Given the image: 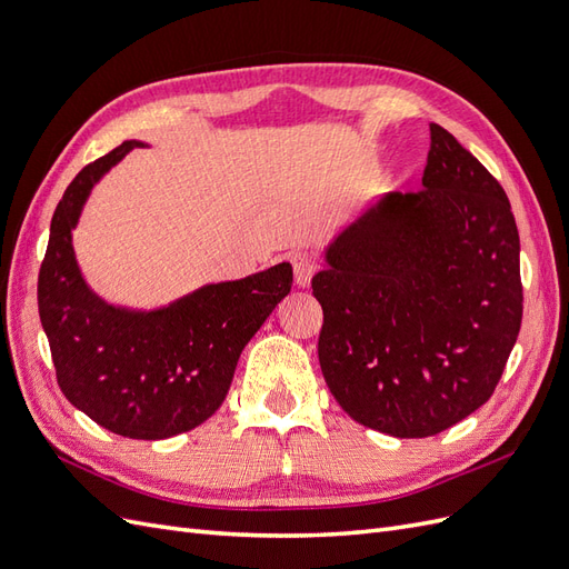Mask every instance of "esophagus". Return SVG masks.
Returning a JSON list of instances; mask_svg holds the SVG:
<instances>
[{
    "instance_id": "obj_1",
    "label": "esophagus",
    "mask_w": 569,
    "mask_h": 569,
    "mask_svg": "<svg viewBox=\"0 0 569 569\" xmlns=\"http://www.w3.org/2000/svg\"><path fill=\"white\" fill-rule=\"evenodd\" d=\"M289 263H291V268H295V282L299 284V287H308L311 284V278L316 274V270H318V263H316V258L308 253V251H295L289 256Z\"/></svg>"
}]
</instances>
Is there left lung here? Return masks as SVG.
I'll return each instance as SVG.
<instances>
[{
  "instance_id": "8db88e82",
  "label": "left lung",
  "mask_w": 569,
  "mask_h": 569,
  "mask_svg": "<svg viewBox=\"0 0 569 569\" xmlns=\"http://www.w3.org/2000/svg\"><path fill=\"white\" fill-rule=\"evenodd\" d=\"M420 192H389L327 247L311 282L318 358L349 416L377 432H443L501 380L522 322L520 234L503 187L429 123Z\"/></svg>"
}]
</instances>
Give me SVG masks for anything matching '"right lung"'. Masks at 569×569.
<instances>
[{
	"mask_svg": "<svg viewBox=\"0 0 569 569\" xmlns=\"http://www.w3.org/2000/svg\"><path fill=\"white\" fill-rule=\"evenodd\" d=\"M140 142L84 166L51 218L38 306L63 396L97 425L128 439L189 432L226 401L239 353L291 289V266L206 284L159 311L137 313L92 295L76 263L71 230L92 184Z\"/></svg>",
	"mask_w": 569,
	"mask_h": 569,
	"instance_id": "right-lung-1",
	"label": "right lung"
}]
</instances>
